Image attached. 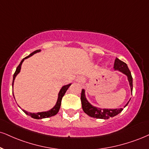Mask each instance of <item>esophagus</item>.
<instances>
[{
    "label": "esophagus",
    "mask_w": 149,
    "mask_h": 149,
    "mask_svg": "<svg viewBox=\"0 0 149 149\" xmlns=\"http://www.w3.org/2000/svg\"><path fill=\"white\" fill-rule=\"evenodd\" d=\"M83 78H82V76H79V77H78V78H77V82H82V81H83Z\"/></svg>",
    "instance_id": "esophagus-1"
}]
</instances>
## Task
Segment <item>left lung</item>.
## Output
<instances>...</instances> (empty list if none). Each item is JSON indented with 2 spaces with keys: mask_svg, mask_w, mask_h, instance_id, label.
Instances as JSON below:
<instances>
[{
  "mask_svg": "<svg viewBox=\"0 0 149 149\" xmlns=\"http://www.w3.org/2000/svg\"><path fill=\"white\" fill-rule=\"evenodd\" d=\"M114 70H118V71H121V72L124 73L125 75H126L127 77H128V80L129 81V84H130V89H131V92H132V78L131 76V73H130L127 64L116 57L115 59V62H114ZM80 99H81L82 110L85 112V113L87 114L89 116L96 118V119H107L110 117H113V116L117 115L118 114H119L123 110V108L102 109L92 106L87 101V98H86L85 90L84 89H82ZM128 103L129 101L126 103L125 107L128 105Z\"/></svg>",
  "mask_w": 149,
  "mask_h": 149,
  "instance_id": "1",
  "label": "left lung"
}]
</instances>
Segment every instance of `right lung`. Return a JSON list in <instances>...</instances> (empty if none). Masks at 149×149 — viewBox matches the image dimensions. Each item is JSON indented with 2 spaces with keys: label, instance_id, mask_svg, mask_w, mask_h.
I'll list each match as a JSON object with an SVG mask.
<instances>
[{
  "label": "right lung",
  "instance_id": "obj_1",
  "mask_svg": "<svg viewBox=\"0 0 149 149\" xmlns=\"http://www.w3.org/2000/svg\"><path fill=\"white\" fill-rule=\"evenodd\" d=\"M40 51H41V50H37V51H35L34 52H33L32 53H30V54L28 55V56L26 57L25 58H23V60H21V62H20V64H19V65L18 66L17 69H16L15 73H14L13 82H12V87H13V85H14V79H15L16 76H17L18 73L20 72L21 64H22L23 62L24 61L25 59H27L28 57L32 56V55L35 54V53H38V52H40ZM70 85H71V84H69V85H64L62 87V89H60V92H59L58 98H57V101L56 103V105H55V106L51 109V110H48V111H47V112H37V113H30V112H28L27 111L24 110H23V111L27 114V115H29V116H31L32 118H34V119H44V118L51 117V116H53L55 115V114H57V112H59V110H60V106H61V101H62V97H63L64 94H65L66 92H67L68 88H69V87H70ZM12 93H13V92H12Z\"/></svg>",
  "mask_w": 149,
  "mask_h": 149
}]
</instances>
